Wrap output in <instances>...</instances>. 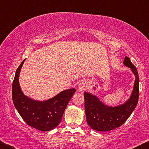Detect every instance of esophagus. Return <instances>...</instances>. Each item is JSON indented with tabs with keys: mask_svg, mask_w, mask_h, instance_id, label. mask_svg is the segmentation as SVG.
<instances>
[{
	"mask_svg": "<svg viewBox=\"0 0 149 149\" xmlns=\"http://www.w3.org/2000/svg\"><path fill=\"white\" fill-rule=\"evenodd\" d=\"M87 88V84L86 82L85 81H81L79 83V85H78V89L80 91H84L85 90H86Z\"/></svg>",
	"mask_w": 149,
	"mask_h": 149,
	"instance_id": "obj_1",
	"label": "esophagus"
}]
</instances>
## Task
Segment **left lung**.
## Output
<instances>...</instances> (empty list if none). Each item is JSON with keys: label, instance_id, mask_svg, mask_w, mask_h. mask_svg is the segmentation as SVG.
<instances>
[{"label": "left lung", "instance_id": "left-lung-1", "mask_svg": "<svg viewBox=\"0 0 149 149\" xmlns=\"http://www.w3.org/2000/svg\"><path fill=\"white\" fill-rule=\"evenodd\" d=\"M123 64L130 68L135 75L132 94L124 104L116 107H110L104 105L95 96L84 93L87 122L94 130L108 132L120 127L130 116L137 104L139 94V79L137 70L127 56L125 57Z\"/></svg>", "mask_w": 149, "mask_h": 149}]
</instances>
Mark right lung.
Segmentation results:
<instances>
[{
	"instance_id": "add662e5",
	"label": "right lung",
	"mask_w": 149,
	"mask_h": 149,
	"mask_svg": "<svg viewBox=\"0 0 149 149\" xmlns=\"http://www.w3.org/2000/svg\"><path fill=\"white\" fill-rule=\"evenodd\" d=\"M25 60L16 72L12 83V100L15 108L27 125L43 132L53 130L61 122L63 114L75 89L65 90L46 101H36L24 95L18 81L21 68Z\"/></svg>"
}]
</instances>
